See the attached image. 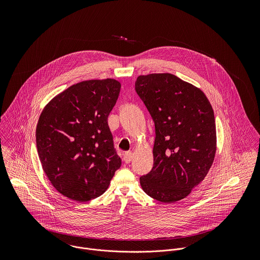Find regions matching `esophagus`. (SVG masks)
I'll list each match as a JSON object with an SVG mask.
<instances>
[{"label":"esophagus","instance_id":"1","mask_svg":"<svg viewBox=\"0 0 260 260\" xmlns=\"http://www.w3.org/2000/svg\"><path fill=\"white\" fill-rule=\"evenodd\" d=\"M132 158H133V155H132V152H126L123 156V160L125 163H130L132 161Z\"/></svg>","mask_w":260,"mask_h":260}]
</instances>
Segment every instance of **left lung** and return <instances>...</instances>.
I'll list each match as a JSON object with an SVG mask.
<instances>
[{
	"instance_id": "left-lung-1",
	"label": "left lung",
	"mask_w": 260,
	"mask_h": 260,
	"mask_svg": "<svg viewBox=\"0 0 260 260\" xmlns=\"http://www.w3.org/2000/svg\"><path fill=\"white\" fill-rule=\"evenodd\" d=\"M135 90L154 124V163L140 177L150 197L173 203L207 175L216 152L214 112L205 94L169 73L139 76Z\"/></svg>"
}]
</instances>
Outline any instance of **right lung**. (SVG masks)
<instances>
[{
    "label": "right lung",
    "mask_w": 260,
    "mask_h": 260,
    "mask_svg": "<svg viewBox=\"0 0 260 260\" xmlns=\"http://www.w3.org/2000/svg\"><path fill=\"white\" fill-rule=\"evenodd\" d=\"M120 88L114 79L75 84L39 118L36 143L44 172L72 200L86 202L102 195L121 166L108 126Z\"/></svg>",
    "instance_id": "right-lung-1"
}]
</instances>
